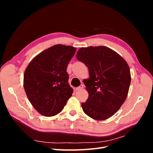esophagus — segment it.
Listing matches in <instances>:
<instances>
[{"label": "esophagus", "mask_w": 153, "mask_h": 153, "mask_svg": "<svg viewBox=\"0 0 153 153\" xmlns=\"http://www.w3.org/2000/svg\"><path fill=\"white\" fill-rule=\"evenodd\" d=\"M83 87H84V85L81 84L80 86H78V87L76 88V91H80V90H81L82 89H83Z\"/></svg>", "instance_id": "esophagus-1"}]
</instances>
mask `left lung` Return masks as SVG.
I'll return each mask as SVG.
<instances>
[{
    "mask_svg": "<svg viewBox=\"0 0 153 153\" xmlns=\"http://www.w3.org/2000/svg\"><path fill=\"white\" fill-rule=\"evenodd\" d=\"M76 59L89 69L84 84L89 97L82 107L90 117L102 121L110 117L126 100L131 83L129 68L125 60L104 46L81 48Z\"/></svg>",
    "mask_w": 153,
    "mask_h": 153,
    "instance_id": "left-lung-1",
    "label": "left lung"
}]
</instances>
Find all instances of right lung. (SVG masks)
Wrapping results in <instances>:
<instances>
[{"label": "right lung", "mask_w": 153, "mask_h": 153, "mask_svg": "<svg viewBox=\"0 0 153 153\" xmlns=\"http://www.w3.org/2000/svg\"><path fill=\"white\" fill-rule=\"evenodd\" d=\"M76 50L71 46L55 45L37 55L25 69L24 86L27 98L44 116L61 112L72 96L66 70Z\"/></svg>", "instance_id": "add662e5"}]
</instances>
